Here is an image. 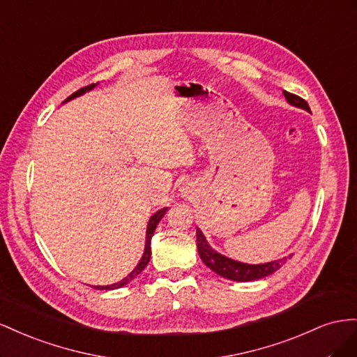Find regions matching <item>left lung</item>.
Returning <instances> with one entry per match:
<instances>
[{
    "label": "left lung",
    "mask_w": 357,
    "mask_h": 357,
    "mask_svg": "<svg viewBox=\"0 0 357 357\" xmlns=\"http://www.w3.org/2000/svg\"><path fill=\"white\" fill-rule=\"evenodd\" d=\"M282 93H284V97H286V100L289 101V105L307 110L311 114V109L303 98L294 96V94H290V93H287V91H282ZM196 233H197V251H199V256H200L202 261L205 263L209 269L218 273L220 277L231 280V281L248 282V281H257L264 277H269V275H272L273 272H277L287 260V257H282L278 260H272L268 263H259V264L242 263L238 260H233L230 257H226L224 254L218 252L217 250H213L199 227H197Z\"/></svg>",
    "instance_id": "left-lung-1"
}]
</instances>
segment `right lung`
Returning <instances> with one entry per match:
<instances>
[{
	"label": "right lung",
	"mask_w": 357,
	"mask_h": 357,
	"mask_svg": "<svg viewBox=\"0 0 357 357\" xmlns=\"http://www.w3.org/2000/svg\"><path fill=\"white\" fill-rule=\"evenodd\" d=\"M97 85H98V84H93V85H88V86H85V88H80L79 91H76V93L71 94L68 98H66V100H64V103H67V101L73 100V98H76V97L84 96L85 93H88V91L94 89ZM167 209H169V208L158 209V211L154 213V215H152V217L149 218V221H148V227H146L145 250H144V254H142V259H140V260H139V263L136 264V268H135L133 271H131V272L127 275L126 278H122L121 281H118V282H115V284H110V286H91V287H94L96 290H115V289H121V287L127 286L128 282L133 281V280L137 277V275L146 268V264L149 263V259H151V239H152V236H154V231H155V229H157V224L161 221V218H162V217H165V213L167 212Z\"/></svg>",
	"instance_id": "obj_1"
}]
</instances>
